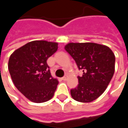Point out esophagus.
Wrapping results in <instances>:
<instances>
[{"mask_svg":"<svg viewBox=\"0 0 128 128\" xmlns=\"http://www.w3.org/2000/svg\"><path fill=\"white\" fill-rule=\"evenodd\" d=\"M67 79H68V76H67V75H65V76H64L63 78H62V80H64V81L67 80Z\"/></svg>","mask_w":128,"mask_h":128,"instance_id":"obj_1","label":"esophagus"}]
</instances>
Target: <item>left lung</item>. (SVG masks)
<instances>
[{
  "label": "left lung",
  "instance_id": "left-lung-1",
  "mask_svg": "<svg viewBox=\"0 0 128 128\" xmlns=\"http://www.w3.org/2000/svg\"><path fill=\"white\" fill-rule=\"evenodd\" d=\"M65 50L74 59L83 75L78 76V86L70 90L73 99L88 103L105 91L114 72L115 56L104 45L96 43H69Z\"/></svg>",
  "mask_w": 128,
  "mask_h": 128
}]
</instances>
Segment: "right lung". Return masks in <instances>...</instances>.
<instances>
[{
  "mask_svg": "<svg viewBox=\"0 0 128 128\" xmlns=\"http://www.w3.org/2000/svg\"><path fill=\"white\" fill-rule=\"evenodd\" d=\"M58 43L36 40L11 55L8 68L15 86L35 103L48 101L54 95L58 81L52 78L48 58L58 50Z\"/></svg>",
  "mask_w": 128,
  "mask_h": 128,
  "instance_id": "obj_1",
  "label": "right lung"
}]
</instances>
